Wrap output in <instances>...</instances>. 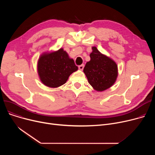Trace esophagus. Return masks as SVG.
Masks as SVG:
<instances>
[{
	"label": "esophagus",
	"instance_id": "34e87169",
	"mask_svg": "<svg viewBox=\"0 0 155 155\" xmlns=\"http://www.w3.org/2000/svg\"><path fill=\"white\" fill-rule=\"evenodd\" d=\"M84 68V64H81V65H79V66H78V68H79V70H83Z\"/></svg>",
	"mask_w": 155,
	"mask_h": 155
}]
</instances>
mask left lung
<instances>
[{"instance_id":"8db88e82","label":"left lung","mask_w":155,"mask_h":155,"mask_svg":"<svg viewBox=\"0 0 155 155\" xmlns=\"http://www.w3.org/2000/svg\"><path fill=\"white\" fill-rule=\"evenodd\" d=\"M91 60L84 68L88 83L97 91L102 92L115 83L118 75L117 65L108 56L102 54L96 47H92Z\"/></svg>"}]
</instances>
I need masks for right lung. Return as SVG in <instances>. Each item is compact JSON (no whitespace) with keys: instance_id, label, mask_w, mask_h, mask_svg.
<instances>
[{"instance_id":"obj_1","label":"right lung","mask_w":155,"mask_h":155,"mask_svg":"<svg viewBox=\"0 0 155 155\" xmlns=\"http://www.w3.org/2000/svg\"><path fill=\"white\" fill-rule=\"evenodd\" d=\"M77 70L74 60L69 58L63 48L50 53H43L38 62V72L41 81L51 88L64 84L69 76Z\"/></svg>"}]
</instances>
